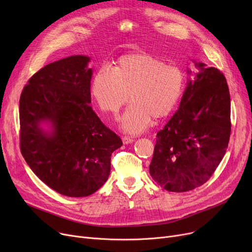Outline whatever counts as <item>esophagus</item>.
I'll return each instance as SVG.
<instances>
[{"label": "esophagus", "instance_id": "1", "mask_svg": "<svg viewBox=\"0 0 252 252\" xmlns=\"http://www.w3.org/2000/svg\"><path fill=\"white\" fill-rule=\"evenodd\" d=\"M133 142H134V140L131 139V138H129V137H123V143L125 145L129 144V143H133Z\"/></svg>", "mask_w": 252, "mask_h": 252}]
</instances>
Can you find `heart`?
<instances>
[{
    "mask_svg": "<svg viewBox=\"0 0 252 252\" xmlns=\"http://www.w3.org/2000/svg\"><path fill=\"white\" fill-rule=\"evenodd\" d=\"M185 88V75L176 65L149 53L122 56L114 69L100 67L93 76L91 92L99 108L116 115L128 101L121 117L122 128L129 134L147 129L154 119L168 116L178 105Z\"/></svg>",
    "mask_w": 252,
    "mask_h": 252,
    "instance_id": "heart-1",
    "label": "heart"
}]
</instances>
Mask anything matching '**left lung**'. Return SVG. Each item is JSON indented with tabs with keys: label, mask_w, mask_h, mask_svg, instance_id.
<instances>
[{
	"label": "left lung",
	"mask_w": 252,
	"mask_h": 252,
	"mask_svg": "<svg viewBox=\"0 0 252 252\" xmlns=\"http://www.w3.org/2000/svg\"><path fill=\"white\" fill-rule=\"evenodd\" d=\"M195 66L198 71L189 81L179 109L156 135L149 166L152 179L169 192L190 191L207 182L230 140L231 101L226 77L204 63Z\"/></svg>",
	"instance_id": "8db88e82"
}]
</instances>
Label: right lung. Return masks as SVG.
Masks as SVG:
<instances>
[{
  "label": "right lung",
  "instance_id": "1",
  "mask_svg": "<svg viewBox=\"0 0 252 252\" xmlns=\"http://www.w3.org/2000/svg\"><path fill=\"white\" fill-rule=\"evenodd\" d=\"M90 58L76 55L46 65L19 100L20 150L47 186L68 197L95 193L110 174L111 154L123 142L91 103ZM51 124V132L40 124Z\"/></svg>",
  "mask_w": 252,
  "mask_h": 252
}]
</instances>
